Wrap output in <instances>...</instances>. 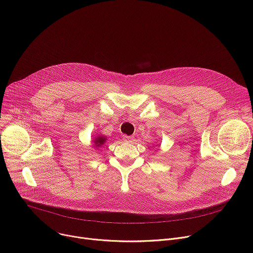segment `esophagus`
<instances>
[{
	"label": "esophagus",
	"instance_id": "1",
	"mask_svg": "<svg viewBox=\"0 0 253 253\" xmlns=\"http://www.w3.org/2000/svg\"><path fill=\"white\" fill-rule=\"evenodd\" d=\"M123 141H126V142H132V141H134V137L124 135V136H123Z\"/></svg>",
	"mask_w": 253,
	"mask_h": 253
}]
</instances>
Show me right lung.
I'll list each match as a JSON object with an SVG mask.
<instances>
[{
    "instance_id": "add662e5",
    "label": "right lung",
    "mask_w": 253,
    "mask_h": 253,
    "mask_svg": "<svg viewBox=\"0 0 253 253\" xmlns=\"http://www.w3.org/2000/svg\"><path fill=\"white\" fill-rule=\"evenodd\" d=\"M106 139L107 138H105L104 136H99V137H96L95 138V140H94V145L96 146V147H100V146H102L103 144L105 143V141H106Z\"/></svg>"
}]
</instances>
